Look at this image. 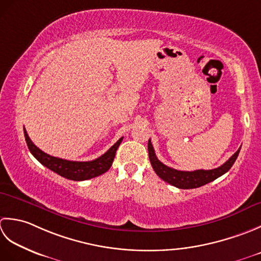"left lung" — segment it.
<instances>
[{"mask_svg":"<svg viewBox=\"0 0 261 261\" xmlns=\"http://www.w3.org/2000/svg\"><path fill=\"white\" fill-rule=\"evenodd\" d=\"M240 148H239V150L233 154V155L228 159L224 164H222L221 167L216 169L195 170V171H180V170H175L170 167H167L166 164H163L161 161H159V159L155 155V152H154L151 140H148V144H147L148 158H150V161L154 171H155V173L162 180H164V181L180 189L198 188L221 177V175L227 172L233 166V163L236 162L239 153H240Z\"/></svg>","mask_w":261,"mask_h":261,"instance_id":"left-lung-1","label":"left lung"}]
</instances>
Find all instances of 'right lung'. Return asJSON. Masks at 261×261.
Segmentation results:
<instances>
[{
  "label": "right lung",
  "instance_id": "add662e5",
  "mask_svg": "<svg viewBox=\"0 0 261 261\" xmlns=\"http://www.w3.org/2000/svg\"><path fill=\"white\" fill-rule=\"evenodd\" d=\"M23 132H24L25 142H27V145H28L29 151L37 159V160L42 164V166L50 169L51 171L56 172L57 174L62 175L64 178L74 180V181L88 180L107 172L109 168L111 167V164H113L117 148H118L121 141H123V137L119 138V140L103 154V155L99 156L98 159H95V160L87 161V162H79V161L64 160V159L51 156L49 154L42 152L40 148L37 147L34 143L31 142L28 134H27L25 128L23 129Z\"/></svg>",
  "mask_w": 261,
  "mask_h": 261
}]
</instances>
